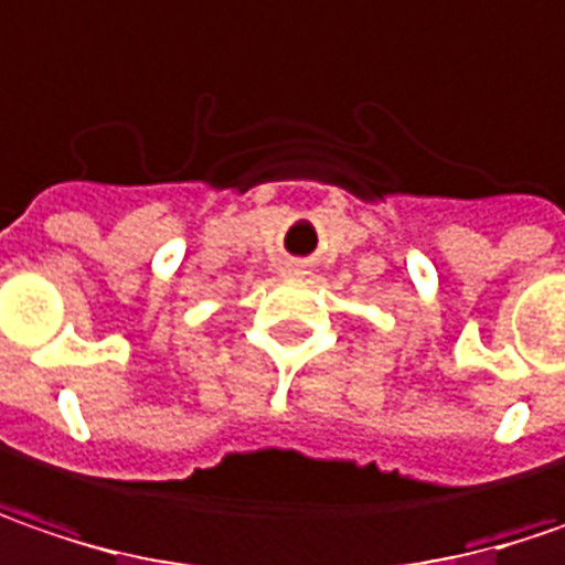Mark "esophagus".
I'll return each instance as SVG.
<instances>
[{"label":"esophagus","mask_w":565,"mask_h":565,"mask_svg":"<svg viewBox=\"0 0 565 565\" xmlns=\"http://www.w3.org/2000/svg\"><path fill=\"white\" fill-rule=\"evenodd\" d=\"M282 273H286V276H308V264H301V260H289V264H286V267H282Z\"/></svg>","instance_id":"obj_1"}]
</instances>
